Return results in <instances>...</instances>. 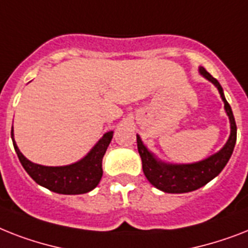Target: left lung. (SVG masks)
<instances>
[{"instance_id":"1","label":"left lung","mask_w":248,"mask_h":248,"mask_svg":"<svg viewBox=\"0 0 248 248\" xmlns=\"http://www.w3.org/2000/svg\"><path fill=\"white\" fill-rule=\"evenodd\" d=\"M199 72L217 86L219 94L222 96L224 102V109L231 122V135H229L227 144L218 153H215L204 160L191 163V164H170V163L159 160L152 152H149L148 148L141 141L140 136L136 135L138 150L141 156L142 170H144L145 177L153 186L168 194L191 192L210 182L222 172L225 164L228 163L234 149L235 140H237V126H235L234 116H233L232 108L225 99L223 88L218 80L213 78L204 67L199 68Z\"/></svg>"}]
</instances>
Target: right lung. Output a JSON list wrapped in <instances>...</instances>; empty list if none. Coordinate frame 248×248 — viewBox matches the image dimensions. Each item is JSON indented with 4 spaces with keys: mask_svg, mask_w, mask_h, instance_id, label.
<instances>
[{
    "mask_svg": "<svg viewBox=\"0 0 248 248\" xmlns=\"http://www.w3.org/2000/svg\"><path fill=\"white\" fill-rule=\"evenodd\" d=\"M113 138V131L103 135V138L94 145V148L88 153L81 160L62 167H46L30 162L21 154L14 140V128L11 130L14 148L17 154L21 166L26 173L38 185L46 187L49 191L62 195L86 194L95 188L103 176L102 160Z\"/></svg>",
    "mask_w": 248,
    "mask_h": 248,
    "instance_id": "1",
    "label": "right lung"
}]
</instances>
